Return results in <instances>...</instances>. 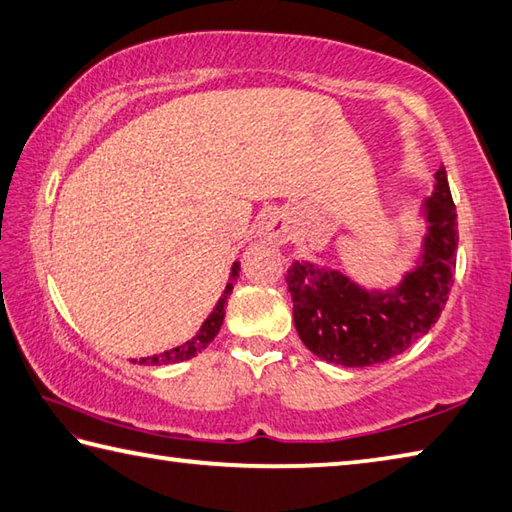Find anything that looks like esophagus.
<instances>
[{
  "label": "esophagus",
  "instance_id": "34e87169",
  "mask_svg": "<svg viewBox=\"0 0 512 512\" xmlns=\"http://www.w3.org/2000/svg\"><path fill=\"white\" fill-rule=\"evenodd\" d=\"M262 237H266L268 241H284L288 239V221L282 215H271L264 224H262Z\"/></svg>",
  "mask_w": 512,
  "mask_h": 512
}]
</instances>
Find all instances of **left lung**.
<instances>
[{"mask_svg":"<svg viewBox=\"0 0 512 512\" xmlns=\"http://www.w3.org/2000/svg\"><path fill=\"white\" fill-rule=\"evenodd\" d=\"M423 201L427 235L418 262L401 284L378 291L309 262L288 268L297 336L315 356L342 367H369L403 353L439 320L457 266V208L445 167Z\"/></svg>","mask_w":512,"mask_h":512,"instance_id":"1","label":"left lung"}]
</instances>
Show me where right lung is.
<instances>
[{"mask_svg":"<svg viewBox=\"0 0 512 512\" xmlns=\"http://www.w3.org/2000/svg\"><path fill=\"white\" fill-rule=\"evenodd\" d=\"M239 277V262L232 264L230 268V280L224 288V295L219 297V302L215 309H212V313L206 318V322L201 324V329L197 336H194L192 340L185 342V345L181 347H174L170 351H163V353H156V356H147V358H141L138 360V365H152V367H161V365H174V362H183V360H190L197 356V353H201L203 349H206L212 340H215V336L221 329V322H224V315H226V302L228 297L232 293V286H235ZM136 362V360H134Z\"/></svg>","mask_w":512,"mask_h":512,"instance_id":"obj_1","label":"right lung"}]
</instances>
